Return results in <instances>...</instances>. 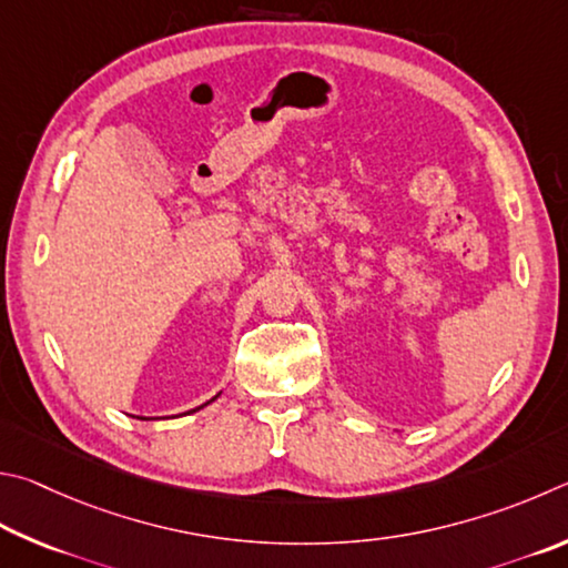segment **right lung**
<instances>
[{
	"mask_svg": "<svg viewBox=\"0 0 568 568\" xmlns=\"http://www.w3.org/2000/svg\"><path fill=\"white\" fill-rule=\"evenodd\" d=\"M214 399H216V396H214ZM214 399H212V402H214ZM206 404H209V402H206ZM206 404H202V406H206ZM202 406H196V409H202ZM196 409H192V412H196Z\"/></svg>",
	"mask_w": 568,
	"mask_h": 568,
	"instance_id": "right-lung-1",
	"label": "right lung"
}]
</instances>
